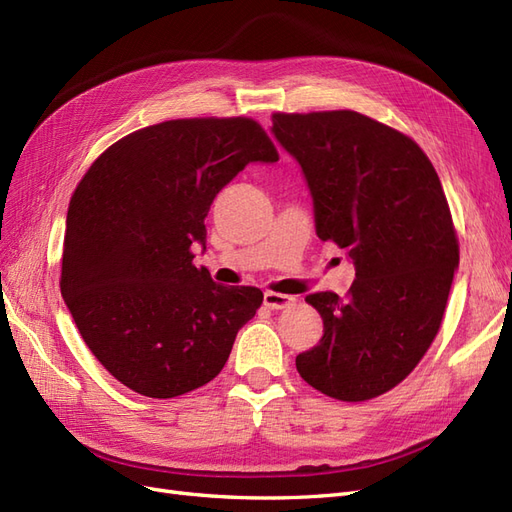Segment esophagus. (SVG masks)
Wrapping results in <instances>:
<instances>
[{"instance_id":"1","label":"esophagus","mask_w":512,"mask_h":512,"mask_svg":"<svg viewBox=\"0 0 512 512\" xmlns=\"http://www.w3.org/2000/svg\"><path fill=\"white\" fill-rule=\"evenodd\" d=\"M294 303V297H288V294H282V292H265V305L269 309H284L288 305Z\"/></svg>"}]
</instances>
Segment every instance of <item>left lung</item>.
Returning <instances> with one entry per match:
<instances>
[{"label": "left lung", "mask_w": 512, "mask_h": 512, "mask_svg": "<svg viewBox=\"0 0 512 512\" xmlns=\"http://www.w3.org/2000/svg\"><path fill=\"white\" fill-rule=\"evenodd\" d=\"M297 158L316 232L354 260L344 299L307 294L324 322L301 378L339 401L374 399L410 376L436 339L459 241L436 168L410 136L356 111L273 113Z\"/></svg>", "instance_id": "8db88e82"}]
</instances>
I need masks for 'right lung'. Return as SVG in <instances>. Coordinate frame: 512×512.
Wrapping results in <instances>:
<instances>
[{
	"label": "right lung",
	"instance_id": "add662e5",
	"mask_svg": "<svg viewBox=\"0 0 512 512\" xmlns=\"http://www.w3.org/2000/svg\"><path fill=\"white\" fill-rule=\"evenodd\" d=\"M250 117L170 119L119 138L70 198L61 297L96 359L128 389L170 399L220 374L262 303L194 267L213 198L250 162H277Z\"/></svg>",
	"mask_w": 512,
	"mask_h": 512
}]
</instances>
